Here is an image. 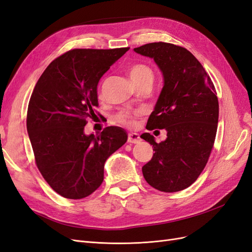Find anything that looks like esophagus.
I'll return each mask as SVG.
<instances>
[{"label":"esophagus","mask_w":252,"mask_h":252,"mask_svg":"<svg viewBox=\"0 0 252 252\" xmlns=\"http://www.w3.org/2000/svg\"><path fill=\"white\" fill-rule=\"evenodd\" d=\"M140 141H141V139H140V135L138 133L131 132V133L128 134V143L138 144Z\"/></svg>","instance_id":"esophagus-1"}]
</instances>
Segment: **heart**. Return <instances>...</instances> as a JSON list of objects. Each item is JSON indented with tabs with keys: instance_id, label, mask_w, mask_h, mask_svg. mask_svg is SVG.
<instances>
[{
	"instance_id": "1",
	"label": "heart",
	"mask_w": 252,
	"mask_h": 252,
	"mask_svg": "<svg viewBox=\"0 0 252 252\" xmlns=\"http://www.w3.org/2000/svg\"><path fill=\"white\" fill-rule=\"evenodd\" d=\"M129 77L132 82H140V81H154V72L150 69V67L145 64H134L129 68ZM142 111H127L123 110L119 114H117L116 120L117 122L124 125H131L133 124L134 120L140 117Z\"/></svg>"
}]
</instances>
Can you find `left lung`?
Here are the masks:
<instances>
[{"mask_svg": "<svg viewBox=\"0 0 252 252\" xmlns=\"http://www.w3.org/2000/svg\"><path fill=\"white\" fill-rule=\"evenodd\" d=\"M133 50L154 59L164 81L146 128L165 129L167 138L157 143L148 132L141 135L155 151L142 167L143 175L159 191H181L199 178L213 147L219 121L216 88L201 63L185 48L158 42Z\"/></svg>", "mask_w": 252, "mask_h": 252, "instance_id": "1", "label": "left lung"}]
</instances>
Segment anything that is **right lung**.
I'll list each match as a JSON object with an SVG mask.
<instances>
[{
  "instance_id": "right-lung-1",
  "label": "right lung",
  "mask_w": 252,
  "mask_h": 252,
  "mask_svg": "<svg viewBox=\"0 0 252 252\" xmlns=\"http://www.w3.org/2000/svg\"><path fill=\"white\" fill-rule=\"evenodd\" d=\"M129 47L72 49L49 64L35 84L27 132L35 163L49 186L66 199L90 195L104 180V165L127 141L117 126L86 134L97 107V84Z\"/></svg>"
}]
</instances>
